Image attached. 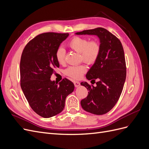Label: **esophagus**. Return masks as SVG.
<instances>
[{
  "label": "esophagus",
  "mask_w": 149,
  "mask_h": 149,
  "mask_svg": "<svg viewBox=\"0 0 149 149\" xmlns=\"http://www.w3.org/2000/svg\"><path fill=\"white\" fill-rule=\"evenodd\" d=\"M74 86L76 88H77L80 86V83L79 81H74Z\"/></svg>",
  "instance_id": "obj_1"
}]
</instances>
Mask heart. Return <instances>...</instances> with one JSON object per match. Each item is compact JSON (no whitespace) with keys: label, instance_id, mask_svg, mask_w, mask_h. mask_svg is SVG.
I'll return each instance as SVG.
<instances>
[{"label":"heart","instance_id":"b5f03b06","mask_svg":"<svg viewBox=\"0 0 149 149\" xmlns=\"http://www.w3.org/2000/svg\"><path fill=\"white\" fill-rule=\"evenodd\" d=\"M68 46L75 52L81 54V60L88 64H93L96 62L100 53V45L96 41L89 42L86 38L74 37L68 42ZM66 51L63 47H60L55 52V58L58 63L63 65L65 62ZM87 68L84 65H73L68 67L65 74L74 79L82 78L86 72Z\"/></svg>","mask_w":149,"mask_h":149}]
</instances>
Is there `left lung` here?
I'll return each mask as SVG.
<instances>
[{"label":"left lung","instance_id":"left-lung-1","mask_svg":"<svg viewBox=\"0 0 149 149\" xmlns=\"http://www.w3.org/2000/svg\"><path fill=\"white\" fill-rule=\"evenodd\" d=\"M75 35H96L100 40V53L97 60L86 75L88 80L95 81L96 86L81 83L89 90L88 95L81 101L83 109L90 113L102 115L111 111L123 91L126 78L124 49L120 40L101 27L86 30Z\"/></svg>","mask_w":149,"mask_h":149}]
</instances>
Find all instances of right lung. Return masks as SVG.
Returning a JSON list of instances; mask_svg holds the SVG:
<instances>
[{
	"label": "right lung",
	"instance_id": "right-lung-1",
	"mask_svg": "<svg viewBox=\"0 0 149 149\" xmlns=\"http://www.w3.org/2000/svg\"><path fill=\"white\" fill-rule=\"evenodd\" d=\"M68 36L69 33L53 32L40 34L30 40L22 54V90L31 109L45 118L60 113L66 97L74 91V84L68 79L59 84L50 79L54 68L60 66L56 50Z\"/></svg>",
	"mask_w": 149,
	"mask_h": 149
}]
</instances>
